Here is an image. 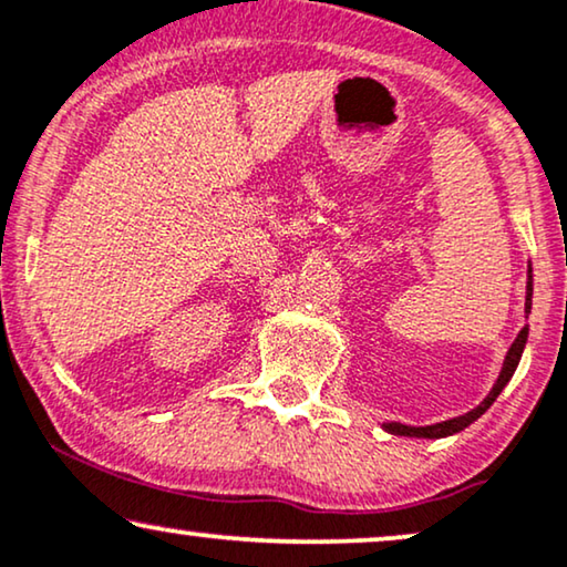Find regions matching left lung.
<instances>
[{
  "label": "left lung",
  "mask_w": 567,
  "mask_h": 567,
  "mask_svg": "<svg viewBox=\"0 0 567 567\" xmlns=\"http://www.w3.org/2000/svg\"><path fill=\"white\" fill-rule=\"evenodd\" d=\"M532 312V268H529V278H526V315ZM526 338H529V328H524L518 332L514 343H511L508 353H506V361H503V369L498 379H495L493 390L487 398L480 402L477 408H472L470 413H464L460 417H449V421H441V423H433V425H405V423H384L382 429L394 433V436H415V439H444V436H454V433H460L467 429L470 423H475L480 415L485 413L487 408L493 405L495 398L503 392V386L511 382V377H514V371L518 367V361H522V353H524V346H526Z\"/></svg>",
  "instance_id": "left-lung-1"
}]
</instances>
